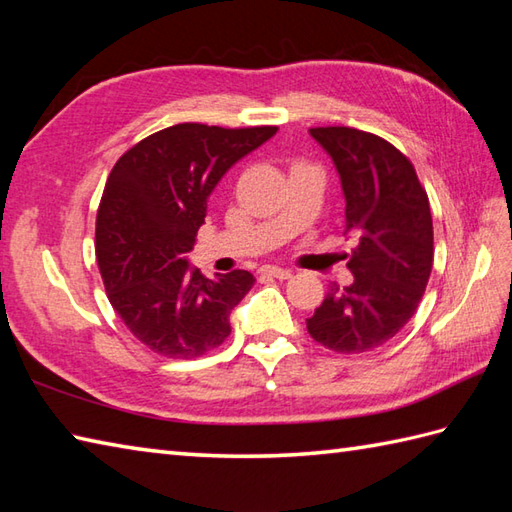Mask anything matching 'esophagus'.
Instances as JSON below:
<instances>
[{
    "label": "esophagus",
    "mask_w": 512,
    "mask_h": 512,
    "mask_svg": "<svg viewBox=\"0 0 512 512\" xmlns=\"http://www.w3.org/2000/svg\"><path fill=\"white\" fill-rule=\"evenodd\" d=\"M259 275L275 277V279H288L290 277V270L279 268V266H262V268H259Z\"/></svg>",
    "instance_id": "34e87169"
}]
</instances>
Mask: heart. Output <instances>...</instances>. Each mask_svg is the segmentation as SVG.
I'll use <instances>...</instances> for the list:
<instances>
[{
	"label": "heart",
	"mask_w": 512,
	"mask_h": 512,
	"mask_svg": "<svg viewBox=\"0 0 512 512\" xmlns=\"http://www.w3.org/2000/svg\"><path fill=\"white\" fill-rule=\"evenodd\" d=\"M297 165H299V162H297Z\"/></svg>",
	"instance_id": "obj_1"
}]
</instances>
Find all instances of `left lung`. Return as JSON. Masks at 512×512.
<instances>
[{
  "mask_svg": "<svg viewBox=\"0 0 512 512\" xmlns=\"http://www.w3.org/2000/svg\"><path fill=\"white\" fill-rule=\"evenodd\" d=\"M332 156L345 193V231L358 244L347 268L354 281L330 288L306 321L310 336L339 354L380 347L405 328L433 266L427 191L411 160L385 138L354 127H312Z\"/></svg>",
  "mask_w": 512,
  "mask_h": 512,
  "instance_id": "left-lung-1",
  "label": "left lung"
}]
</instances>
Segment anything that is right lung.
Masks as SVG:
<instances>
[{"label": "right lung", "instance_id": "obj_1", "mask_svg": "<svg viewBox=\"0 0 512 512\" xmlns=\"http://www.w3.org/2000/svg\"><path fill=\"white\" fill-rule=\"evenodd\" d=\"M275 132L180 123L116 160L96 213V262L112 308L151 352L198 358L231 334L228 317L255 277L233 270L213 281L184 257L215 184Z\"/></svg>", "mask_w": 512, "mask_h": 512}]
</instances>
